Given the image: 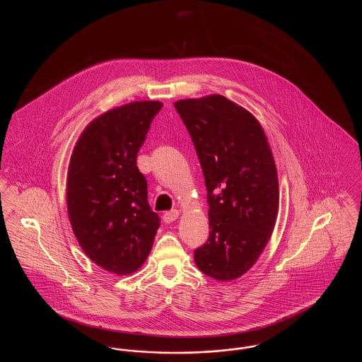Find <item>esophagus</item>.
<instances>
[{
	"instance_id": "34e87169",
	"label": "esophagus",
	"mask_w": 362,
	"mask_h": 362,
	"mask_svg": "<svg viewBox=\"0 0 362 362\" xmlns=\"http://www.w3.org/2000/svg\"><path fill=\"white\" fill-rule=\"evenodd\" d=\"M179 216H180V213H179L177 210H171V211H167V213L163 216V220H164V223L171 224V223L176 221V220L179 218Z\"/></svg>"
}]
</instances>
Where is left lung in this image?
Wrapping results in <instances>:
<instances>
[{
  "mask_svg": "<svg viewBox=\"0 0 362 362\" xmlns=\"http://www.w3.org/2000/svg\"><path fill=\"white\" fill-rule=\"evenodd\" d=\"M199 158L207 189L209 239L197 267L233 281L258 260L279 207L276 161L258 119L223 95L175 102Z\"/></svg>",
  "mask_w": 362,
  "mask_h": 362,
  "instance_id": "left-lung-1",
  "label": "left lung"
}]
</instances>
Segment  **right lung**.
Returning <instances> with one entry per match:
<instances>
[{
	"label": "right lung",
	"instance_id": "right-lung-1",
	"mask_svg": "<svg viewBox=\"0 0 362 362\" xmlns=\"http://www.w3.org/2000/svg\"><path fill=\"white\" fill-rule=\"evenodd\" d=\"M161 107L157 100H139L105 111L86 124L70 156L71 230L86 257L111 274L136 273L160 226L137 155Z\"/></svg>",
	"mask_w": 362,
	"mask_h": 362
}]
</instances>
